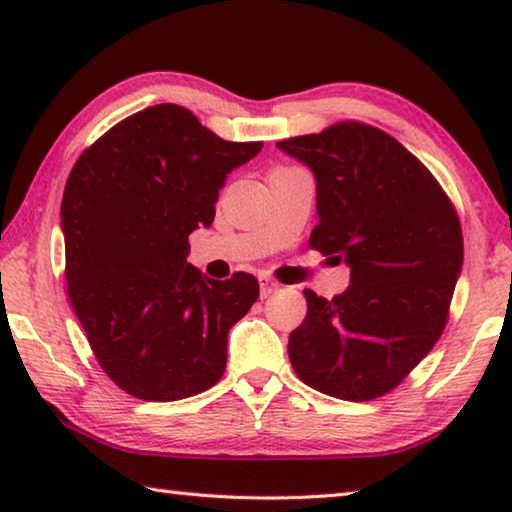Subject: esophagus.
Listing matches in <instances>:
<instances>
[{
	"label": "esophagus",
	"instance_id": "esophagus-1",
	"mask_svg": "<svg viewBox=\"0 0 512 512\" xmlns=\"http://www.w3.org/2000/svg\"><path fill=\"white\" fill-rule=\"evenodd\" d=\"M277 289H280V284L273 282V280H268V277H262V280H259V298H268Z\"/></svg>",
	"mask_w": 512,
	"mask_h": 512
}]
</instances>
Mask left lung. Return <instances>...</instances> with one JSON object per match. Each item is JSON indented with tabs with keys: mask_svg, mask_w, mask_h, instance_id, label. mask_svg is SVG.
I'll use <instances>...</instances> for the list:
<instances>
[{
	"mask_svg": "<svg viewBox=\"0 0 512 512\" xmlns=\"http://www.w3.org/2000/svg\"><path fill=\"white\" fill-rule=\"evenodd\" d=\"M277 149L314 171L318 225L309 246L350 266L341 296L305 289L291 366L314 391L375 400L443 334L463 268L461 221L431 171L375 126L341 121Z\"/></svg>",
	"mask_w": 512,
	"mask_h": 512,
	"instance_id": "1",
	"label": "left lung"
}]
</instances>
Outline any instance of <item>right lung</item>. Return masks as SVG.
Segmentation results:
<instances>
[{"mask_svg":"<svg viewBox=\"0 0 512 512\" xmlns=\"http://www.w3.org/2000/svg\"><path fill=\"white\" fill-rule=\"evenodd\" d=\"M262 142H225L176 103L119 121L69 173L60 223L67 296L99 366L137 400L212 388L228 332L259 296L253 275L210 280L187 262L225 176Z\"/></svg>","mask_w":512,"mask_h":512,"instance_id":"right-lung-1","label":"right lung"}]
</instances>
